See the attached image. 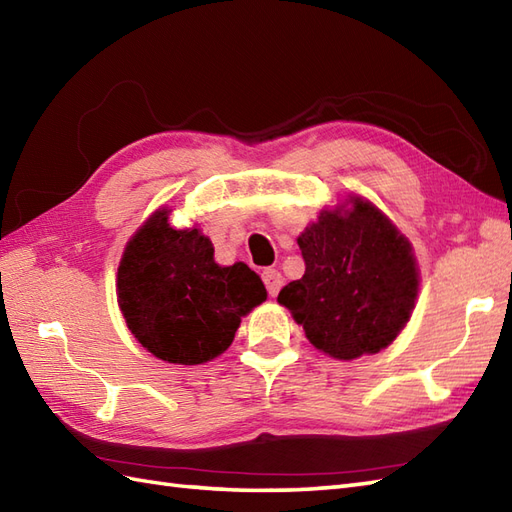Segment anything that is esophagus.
Instances as JSON below:
<instances>
[{
	"mask_svg": "<svg viewBox=\"0 0 512 512\" xmlns=\"http://www.w3.org/2000/svg\"><path fill=\"white\" fill-rule=\"evenodd\" d=\"M261 277H264V283H266V290H268V294H270V296H277V294H279V290H281V285H283L281 272H279V270H274V268H266V270H264V274H261Z\"/></svg>",
	"mask_w": 512,
	"mask_h": 512,
	"instance_id": "34e87169",
	"label": "esophagus"
}]
</instances>
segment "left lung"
<instances>
[{
    "label": "left lung",
    "mask_w": 512,
    "mask_h": 512,
    "mask_svg": "<svg viewBox=\"0 0 512 512\" xmlns=\"http://www.w3.org/2000/svg\"><path fill=\"white\" fill-rule=\"evenodd\" d=\"M303 279L287 283L279 303L309 342L333 359L387 348L409 322L419 274L409 240L361 196L320 212L300 233Z\"/></svg>",
    "instance_id": "left-lung-1"
}]
</instances>
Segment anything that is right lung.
<instances>
[{
	"label": "right lung",
	"mask_w": 512,
	"mask_h": 512,
	"mask_svg": "<svg viewBox=\"0 0 512 512\" xmlns=\"http://www.w3.org/2000/svg\"><path fill=\"white\" fill-rule=\"evenodd\" d=\"M116 292L138 342L179 365L222 355L242 318L268 296L242 261L218 266L212 242L199 229L170 227L168 209H157L127 242Z\"/></svg>",
	"instance_id": "add662e5"
}]
</instances>
